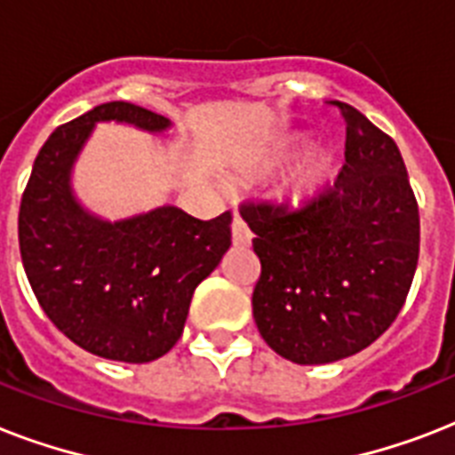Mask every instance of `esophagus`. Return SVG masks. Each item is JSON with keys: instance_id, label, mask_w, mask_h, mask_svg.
Segmentation results:
<instances>
[{"instance_id": "1", "label": "esophagus", "mask_w": 455, "mask_h": 455, "mask_svg": "<svg viewBox=\"0 0 455 455\" xmlns=\"http://www.w3.org/2000/svg\"><path fill=\"white\" fill-rule=\"evenodd\" d=\"M231 235H234V245H238V248H248L250 241H252L248 224L241 217H235L234 224H231Z\"/></svg>"}]
</instances>
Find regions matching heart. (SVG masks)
<instances>
[{
    "label": "heart",
    "instance_id": "b5f03b06",
    "mask_svg": "<svg viewBox=\"0 0 455 455\" xmlns=\"http://www.w3.org/2000/svg\"><path fill=\"white\" fill-rule=\"evenodd\" d=\"M304 141H307L304 137H292L283 141V144L274 146L271 151H267L257 160L255 172L257 174H274V172H278L291 160L292 151L304 146ZM332 170H335V160H332L331 151L309 148L288 170V174H285L281 186H278V196L283 200H291V203H302V200L311 198L331 179Z\"/></svg>",
    "mask_w": 455,
    "mask_h": 455
}]
</instances>
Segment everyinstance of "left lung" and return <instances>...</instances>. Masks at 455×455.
<instances>
[{"mask_svg":"<svg viewBox=\"0 0 455 455\" xmlns=\"http://www.w3.org/2000/svg\"><path fill=\"white\" fill-rule=\"evenodd\" d=\"M347 120L338 181L298 210L243 205L262 276L252 316L264 342L299 366L366 349L402 311L416 274L420 220L406 164L363 113Z\"/></svg>","mask_w":455,"mask_h":455,"instance_id":"left-lung-1","label":"left lung"}]
</instances>
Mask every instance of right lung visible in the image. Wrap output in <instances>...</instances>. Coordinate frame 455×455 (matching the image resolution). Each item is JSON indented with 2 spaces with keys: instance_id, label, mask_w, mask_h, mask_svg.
I'll return each mask as SVG.
<instances>
[{
  "instance_id": "obj_1",
  "label": "right lung",
  "mask_w": 455,
  "mask_h": 455,
  "mask_svg": "<svg viewBox=\"0 0 455 455\" xmlns=\"http://www.w3.org/2000/svg\"><path fill=\"white\" fill-rule=\"evenodd\" d=\"M99 123L148 134L164 116L124 101L96 106L46 139L18 214L25 274L42 309L82 349L123 363L160 359L184 332L193 291L231 248L224 212L200 221L174 205L110 221L80 203L73 167Z\"/></svg>"
}]
</instances>
